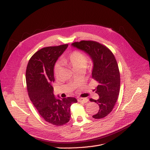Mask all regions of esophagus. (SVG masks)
Here are the masks:
<instances>
[{"instance_id":"esophagus-1","label":"esophagus","mask_w":150,"mask_h":150,"mask_svg":"<svg viewBox=\"0 0 150 150\" xmlns=\"http://www.w3.org/2000/svg\"><path fill=\"white\" fill-rule=\"evenodd\" d=\"M77 101H78L79 102H82V103H87L88 100V99H87V98H80L77 99Z\"/></svg>"}]
</instances>
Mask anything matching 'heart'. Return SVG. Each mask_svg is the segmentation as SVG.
<instances>
[{
    "label": "heart",
    "instance_id": "obj_1",
    "mask_svg": "<svg viewBox=\"0 0 150 150\" xmlns=\"http://www.w3.org/2000/svg\"><path fill=\"white\" fill-rule=\"evenodd\" d=\"M62 61L64 63L69 64L74 71L80 69H85L87 64L86 55L81 52L73 51L70 55L64 58ZM62 69V64L60 62H57L53 67V72L55 76H58Z\"/></svg>",
    "mask_w": 150,
    "mask_h": 150
}]
</instances>
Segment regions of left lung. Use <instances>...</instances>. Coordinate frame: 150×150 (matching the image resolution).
Returning a JSON list of instances; mask_svg holds the SVG:
<instances>
[{
	"label": "left lung",
	"mask_w": 150,
	"mask_h": 150,
	"mask_svg": "<svg viewBox=\"0 0 150 150\" xmlns=\"http://www.w3.org/2000/svg\"><path fill=\"white\" fill-rule=\"evenodd\" d=\"M71 45L92 59V77L98 83L94 91L99 96L97 100L90 99L99 106V111L92 117L103 118L112 111L120 91V73L116 59L108 48L97 42L81 40Z\"/></svg>",
	"instance_id": "left-lung-1"
}]
</instances>
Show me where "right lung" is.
I'll list each match as a JSON object with an SVG mask.
<instances>
[{
	"mask_svg": "<svg viewBox=\"0 0 150 150\" xmlns=\"http://www.w3.org/2000/svg\"><path fill=\"white\" fill-rule=\"evenodd\" d=\"M68 46V44H64L47 47L38 50L30 58L26 72L30 100L41 117L57 126L69 122L70 107L77 101L74 97L55 98L52 86L55 81L53 67Z\"/></svg>",
	"mask_w": 150,
	"mask_h": 150,
	"instance_id": "1",
	"label": "right lung"
}]
</instances>
